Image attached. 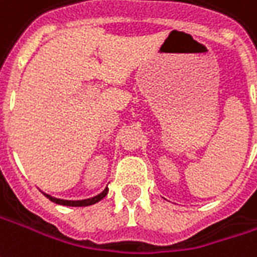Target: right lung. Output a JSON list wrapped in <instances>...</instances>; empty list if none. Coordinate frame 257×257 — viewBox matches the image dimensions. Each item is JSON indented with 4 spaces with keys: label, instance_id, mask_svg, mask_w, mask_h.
<instances>
[{
    "label": "right lung",
    "instance_id": "obj_1",
    "mask_svg": "<svg viewBox=\"0 0 257 257\" xmlns=\"http://www.w3.org/2000/svg\"><path fill=\"white\" fill-rule=\"evenodd\" d=\"M108 193V188H105L100 195L94 197H90V199H85V200H64V199H57V197H53L47 195V193H44L47 199H50L51 202L57 204H62V206H72V207H80V206H90V204H94L100 202L103 197H105V195Z\"/></svg>",
    "mask_w": 257,
    "mask_h": 257
}]
</instances>
